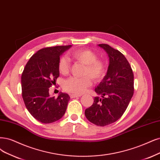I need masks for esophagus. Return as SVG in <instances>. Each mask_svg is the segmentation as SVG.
<instances>
[{"mask_svg": "<svg viewBox=\"0 0 160 160\" xmlns=\"http://www.w3.org/2000/svg\"><path fill=\"white\" fill-rule=\"evenodd\" d=\"M81 95H78V94H70V98H77V97H80Z\"/></svg>", "mask_w": 160, "mask_h": 160, "instance_id": "1", "label": "esophagus"}]
</instances>
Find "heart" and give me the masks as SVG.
I'll return each instance as SVG.
<instances>
[{"label":"heart","mask_w":160,"mask_h":160,"mask_svg":"<svg viewBox=\"0 0 160 160\" xmlns=\"http://www.w3.org/2000/svg\"><path fill=\"white\" fill-rule=\"evenodd\" d=\"M70 56L76 62L85 65L83 78L72 77L64 82L63 89L70 93L81 94L92 85V80L95 82L102 81L107 73L108 66L103 59L98 58L96 52L90 49H78L70 53ZM58 70L62 75H68L70 71L69 59L62 56L58 60Z\"/></svg>","instance_id":"heart-1"}]
</instances>
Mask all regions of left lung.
<instances>
[{
    "mask_svg": "<svg viewBox=\"0 0 160 160\" xmlns=\"http://www.w3.org/2000/svg\"><path fill=\"white\" fill-rule=\"evenodd\" d=\"M109 57L107 74L95 88L102 96L94 98L85 110L88 120L100 127L115 122L125 113L134 94V74L126 57L108 44H99Z\"/></svg>",
    "mask_w": 160,
    "mask_h": 160,
    "instance_id": "8db88e82",
    "label": "left lung"
}]
</instances>
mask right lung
I'll list each match as a JSON object with an SVG mask.
<instances>
[{"instance_id": "add662e5", "label": "right lung", "mask_w": 160, "mask_h": 160, "mask_svg": "<svg viewBox=\"0 0 160 160\" xmlns=\"http://www.w3.org/2000/svg\"><path fill=\"white\" fill-rule=\"evenodd\" d=\"M72 45L49 47L39 50L26 64L21 77L22 95L30 114L38 121L51 123L60 119L67 110L70 96L60 93L49 96V88L59 76L60 55Z\"/></svg>"}]
</instances>
